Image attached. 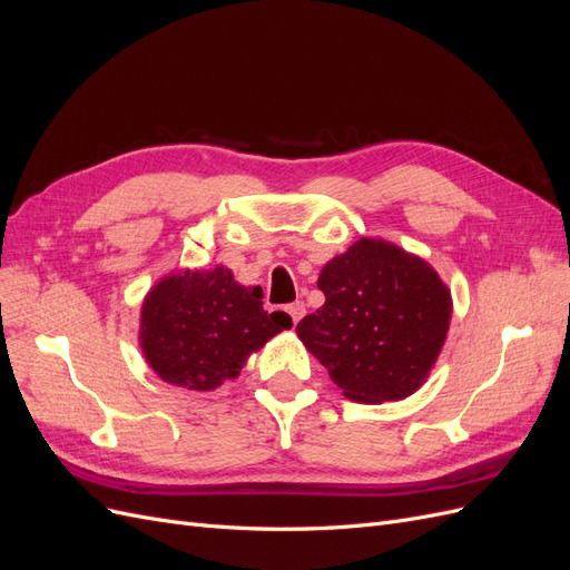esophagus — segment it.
Returning a JSON list of instances; mask_svg holds the SVG:
<instances>
[{"mask_svg":"<svg viewBox=\"0 0 570 570\" xmlns=\"http://www.w3.org/2000/svg\"><path fill=\"white\" fill-rule=\"evenodd\" d=\"M285 314L289 316V321L292 323H299V318L306 314V306H304V302H292V304H287L285 306Z\"/></svg>","mask_w":570,"mask_h":570,"instance_id":"34e87169","label":"esophagus"}]
</instances>
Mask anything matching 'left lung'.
<instances>
[{"mask_svg":"<svg viewBox=\"0 0 570 570\" xmlns=\"http://www.w3.org/2000/svg\"><path fill=\"white\" fill-rule=\"evenodd\" d=\"M325 304L297 335L354 402L416 392L442 350L452 297L423 258L383 239H358L318 275Z\"/></svg>","mask_w":570,"mask_h":570,"instance_id":"left-lung-1","label":"left lung"}]
</instances>
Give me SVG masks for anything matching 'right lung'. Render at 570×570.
<instances>
[{
  "label": "right lung",
  "mask_w": 570,
  "mask_h": 570,
  "mask_svg": "<svg viewBox=\"0 0 570 570\" xmlns=\"http://www.w3.org/2000/svg\"><path fill=\"white\" fill-rule=\"evenodd\" d=\"M262 287H243L228 268L164 278L142 304V352L161 381L214 390L243 371L252 352L292 327L285 312H264Z\"/></svg>",
  "instance_id": "right-lung-1"
}]
</instances>
